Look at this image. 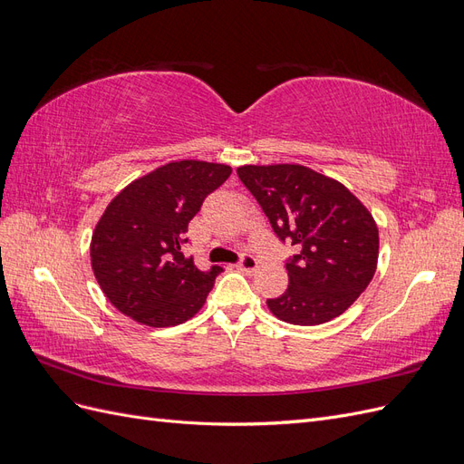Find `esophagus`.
Listing matches in <instances>:
<instances>
[{
	"instance_id": "34e87169",
	"label": "esophagus",
	"mask_w": 464,
	"mask_h": 464,
	"mask_svg": "<svg viewBox=\"0 0 464 464\" xmlns=\"http://www.w3.org/2000/svg\"><path fill=\"white\" fill-rule=\"evenodd\" d=\"M257 259L254 257V256H249V254H244L242 257H240V261L236 263V266L240 271H246V273H254L256 269H257Z\"/></svg>"
}]
</instances>
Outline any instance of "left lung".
I'll return each mask as SVG.
<instances>
[{"label": "left lung", "instance_id": "8db88e82", "mask_svg": "<svg viewBox=\"0 0 464 464\" xmlns=\"http://www.w3.org/2000/svg\"><path fill=\"white\" fill-rule=\"evenodd\" d=\"M273 232L294 247L288 288L266 300L292 325H321L346 312L373 278L379 232L370 210L336 179L300 164L242 166Z\"/></svg>", "mask_w": 464, "mask_h": 464}]
</instances>
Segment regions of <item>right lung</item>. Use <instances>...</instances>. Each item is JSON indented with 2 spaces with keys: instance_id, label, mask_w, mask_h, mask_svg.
<instances>
[{
  "instance_id": "add662e5",
  "label": "right lung",
  "mask_w": 464,
  "mask_h": 464,
  "mask_svg": "<svg viewBox=\"0 0 464 464\" xmlns=\"http://www.w3.org/2000/svg\"><path fill=\"white\" fill-rule=\"evenodd\" d=\"M230 174L224 164L170 162L111 199L92 234L91 263L121 314L149 327H170L201 310L222 266L198 269L181 246L207 195Z\"/></svg>"
}]
</instances>
